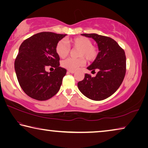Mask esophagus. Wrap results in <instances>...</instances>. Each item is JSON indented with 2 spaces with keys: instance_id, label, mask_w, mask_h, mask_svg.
Returning <instances> with one entry per match:
<instances>
[{
  "instance_id": "esophagus-1",
  "label": "esophagus",
  "mask_w": 148,
  "mask_h": 148,
  "mask_svg": "<svg viewBox=\"0 0 148 148\" xmlns=\"http://www.w3.org/2000/svg\"><path fill=\"white\" fill-rule=\"evenodd\" d=\"M67 72H69V73H71V74H74V73H75V72H76V71H71V70H68V71H67Z\"/></svg>"
}]
</instances>
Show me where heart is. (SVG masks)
<instances>
[{
	"label": "heart",
	"mask_w": 148,
	"mask_h": 148,
	"mask_svg": "<svg viewBox=\"0 0 148 148\" xmlns=\"http://www.w3.org/2000/svg\"><path fill=\"white\" fill-rule=\"evenodd\" d=\"M69 44L63 40L59 41L56 46L57 54L61 57L64 58L68 56L71 48L79 49L77 59L68 58L61 62V65L64 69L71 71H76L80 66H82L86 63V59L89 61H94L99 56V49L92 44V42L89 38L84 36H78L74 38L68 42Z\"/></svg>",
	"instance_id": "b5f03b06"
}]
</instances>
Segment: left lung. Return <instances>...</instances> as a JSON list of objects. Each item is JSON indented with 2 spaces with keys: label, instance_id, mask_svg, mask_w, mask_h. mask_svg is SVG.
I'll list each match as a JSON object with an SVG mask.
<instances>
[{
  "label": "left lung",
  "instance_id": "8db88e82",
  "mask_svg": "<svg viewBox=\"0 0 148 148\" xmlns=\"http://www.w3.org/2000/svg\"><path fill=\"white\" fill-rule=\"evenodd\" d=\"M94 39L99 46V56L87 67L92 72L98 71L95 77L85 74L77 83L79 91L93 101H102L111 96L121 86L126 73V56L114 39L97 34H82Z\"/></svg>",
  "mask_w": 148,
  "mask_h": 148
}]
</instances>
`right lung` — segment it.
Segmentation results:
<instances>
[{
  "mask_svg": "<svg viewBox=\"0 0 148 148\" xmlns=\"http://www.w3.org/2000/svg\"><path fill=\"white\" fill-rule=\"evenodd\" d=\"M66 34L42 32L22 42L15 60L14 67L18 82L31 98L46 101L57 93L66 70L59 66V56L56 46ZM47 66L55 71L47 73Z\"/></svg>",
  "mask_w": 148,
  "mask_h": 148,
  "instance_id": "1",
  "label": "right lung"
}]
</instances>
